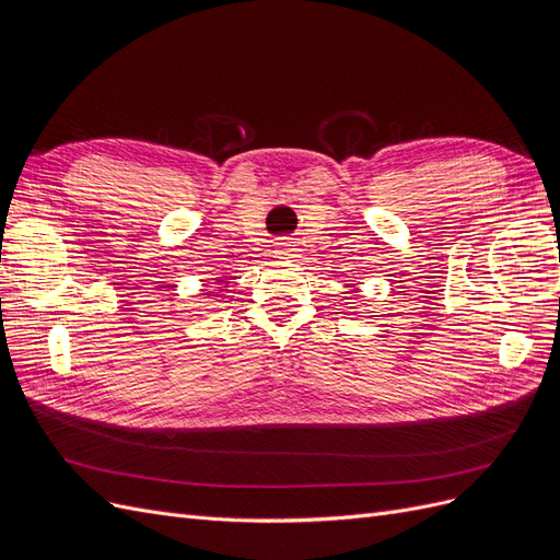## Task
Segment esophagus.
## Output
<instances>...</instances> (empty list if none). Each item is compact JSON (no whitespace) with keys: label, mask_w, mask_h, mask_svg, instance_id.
Listing matches in <instances>:
<instances>
[{"label":"esophagus","mask_w":560,"mask_h":560,"mask_svg":"<svg viewBox=\"0 0 560 560\" xmlns=\"http://www.w3.org/2000/svg\"><path fill=\"white\" fill-rule=\"evenodd\" d=\"M294 252V245L290 241H280L276 243V254L278 257H290V254Z\"/></svg>","instance_id":"obj_1"}]
</instances>
